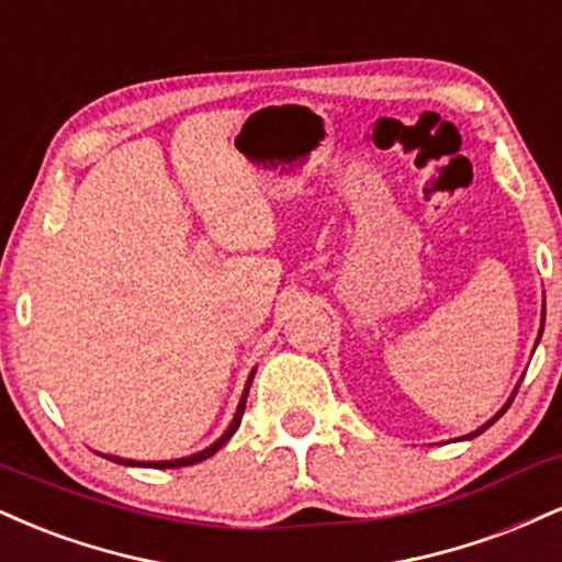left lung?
Returning <instances> with one entry per match:
<instances>
[{"label":"left lung","mask_w":562,"mask_h":562,"mask_svg":"<svg viewBox=\"0 0 562 562\" xmlns=\"http://www.w3.org/2000/svg\"><path fill=\"white\" fill-rule=\"evenodd\" d=\"M541 330H544V308H541ZM541 330H539V338H541ZM539 338H537V344H539ZM520 380H524V378H520ZM520 380H518V385H515V391H513V393H509V398H507V402H505V406H502V409H499V412H496V415L492 417V420H486V423H483V425H481V428H475V430H473V434L462 436V438H465V441H468V438H475V436H481V434H483V430H486V428H492V425H494L496 420H499V417H502V415H505V412H507V406H509V404H513L515 393H518V389H520Z\"/></svg>","instance_id":"1"}]
</instances>
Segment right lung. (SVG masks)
Returning a JSON list of instances; mask_svg holds the SVG:
<instances>
[{
	"label": "right lung",
	"mask_w": 562,
	"mask_h": 562,
	"mask_svg": "<svg viewBox=\"0 0 562 562\" xmlns=\"http://www.w3.org/2000/svg\"><path fill=\"white\" fill-rule=\"evenodd\" d=\"M254 375H256V370H250L248 380H245V389H243V396H240V402H237L235 417H232V423L227 425V430H224V434L218 436L216 441L211 443V447H205L203 451H195V454H190V457H179V460H156V462L124 460V457H113V454H102V457H108V460L119 462V465H128V468H156V470H166V468H184V465H195V462H203V460H209L211 454H216V451L222 449L224 443H227L232 436H235L237 425H240V420H243V412H245V398H248V391H250V383H254Z\"/></svg>",
	"instance_id": "right-lung-1"
}]
</instances>
